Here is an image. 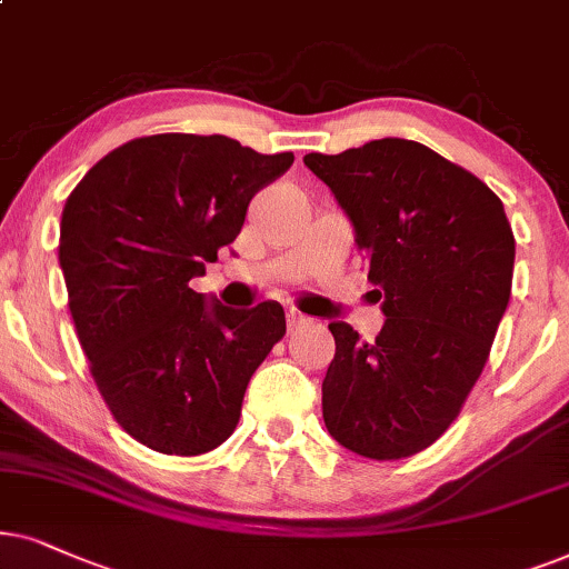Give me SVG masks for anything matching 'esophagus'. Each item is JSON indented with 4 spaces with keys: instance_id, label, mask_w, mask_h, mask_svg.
Returning a JSON list of instances; mask_svg holds the SVG:
<instances>
[{
    "instance_id": "obj_1",
    "label": "esophagus",
    "mask_w": 569,
    "mask_h": 569,
    "mask_svg": "<svg viewBox=\"0 0 569 569\" xmlns=\"http://www.w3.org/2000/svg\"><path fill=\"white\" fill-rule=\"evenodd\" d=\"M307 322V317L305 315H301V312H293V309H291V312L289 315H286V325H289V332H293V330H299L301 328V325H305Z\"/></svg>"
}]
</instances>
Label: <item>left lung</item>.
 I'll return each mask as SVG.
<instances>
[{"instance_id": "1", "label": "left lung", "mask_w": 569, "mask_h": 569, "mask_svg": "<svg viewBox=\"0 0 569 569\" xmlns=\"http://www.w3.org/2000/svg\"><path fill=\"white\" fill-rule=\"evenodd\" d=\"M305 166L336 194L388 317L363 343L348 322L322 380V419L356 456L398 460L456 421L489 359L512 289L502 200L413 140L382 138Z\"/></svg>"}]
</instances>
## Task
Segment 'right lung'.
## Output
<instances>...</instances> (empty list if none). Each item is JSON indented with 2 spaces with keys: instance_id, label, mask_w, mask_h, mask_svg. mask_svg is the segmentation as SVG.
<instances>
[{
  "instance_id": "right-lung-1",
  "label": "right lung",
  "mask_w": 569,
  "mask_h": 569,
  "mask_svg": "<svg viewBox=\"0 0 569 569\" xmlns=\"http://www.w3.org/2000/svg\"><path fill=\"white\" fill-rule=\"evenodd\" d=\"M291 163L223 134H150L103 156L67 197L59 264L74 330L113 419L146 448L200 456L226 442L249 377L283 338L278 301L231 309L189 280Z\"/></svg>"
}]
</instances>
